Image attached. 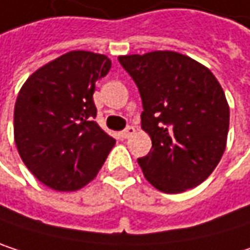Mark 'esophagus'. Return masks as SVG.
<instances>
[{"mask_svg":"<svg viewBox=\"0 0 250 250\" xmlns=\"http://www.w3.org/2000/svg\"><path fill=\"white\" fill-rule=\"evenodd\" d=\"M134 131H136V130H134V127L128 125L125 130H123V131H122V137H123V139H128V137H131V136L134 134Z\"/></svg>","mask_w":250,"mask_h":250,"instance_id":"34e87169","label":"esophagus"}]
</instances>
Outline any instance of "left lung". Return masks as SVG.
Segmentation results:
<instances>
[{
  "instance_id": "8db88e82",
  "label": "left lung",
  "mask_w": 250,
  "mask_h": 250,
  "mask_svg": "<svg viewBox=\"0 0 250 250\" xmlns=\"http://www.w3.org/2000/svg\"><path fill=\"white\" fill-rule=\"evenodd\" d=\"M134 79L142 128L152 149L137 159L145 178L167 194L206 181L227 145L230 110L217 78L203 63L172 50L119 56Z\"/></svg>"
}]
</instances>
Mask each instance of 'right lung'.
Listing matches in <instances>:
<instances>
[{
	"instance_id": "add662e5",
	"label": "right lung",
	"mask_w": 250,
	"mask_h": 250,
	"mask_svg": "<svg viewBox=\"0 0 250 250\" xmlns=\"http://www.w3.org/2000/svg\"><path fill=\"white\" fill-rule=\"evenodd\" d=\"M111 61L72 50L27 78L14 107V142L28 171L55 191H78L104 165L116 139L97 122L95 82Z\"/></svg>"
}]
</instances>
